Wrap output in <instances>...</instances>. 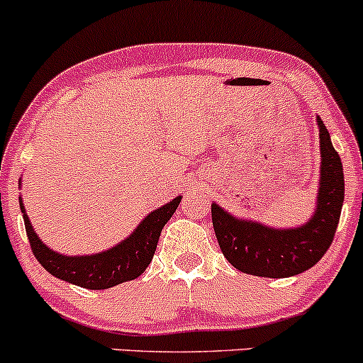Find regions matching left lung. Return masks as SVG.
<instances>
[{"label": "left lung", "instance_id": "8db88e82", "mask_svg": "<svg viewBox=\"0 0 363 363\" xmlns=\"http://www.w3.org/2000/svg\"><path fill=\"white\" fill-rule=\"evenodd\" d=\"M320 178L313 214L302 226L271 228L242 219L213 202V226L223 255L245 274L290 278L315 266L331 247L345 201V177L340 154L328 128L317 116Z\"/></svg>", "mask_w": 363, "mask_h": 363}]
</instances>
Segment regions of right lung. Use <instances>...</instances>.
<instances>
[{
  "mask_svg": "<svg viewBox=\"0 0 363 363\" xmlns=\"http://www.w3.org/2000/svg\"><path fill=\"white\" fill-rule=\"evenodd\" d=\"M18 183L22 185V180ZM180 201L182 195L161 206L160 209L150 211L127 238L108 250L91 255H65L51 250L39 238L26 213L22 197H18L28 242L40 266L55 278L87 290H108L125 281L138 278L147 269L160 242L162 228L180 206Z\"/></svg>",
  "mask_w": 363,
  "mask_h": 363,
  "instance_id": "add662e5",
  "label": "right lung"
}]
</instances>
